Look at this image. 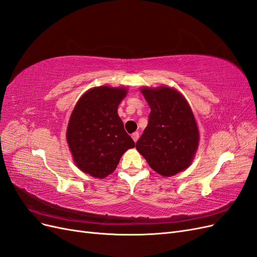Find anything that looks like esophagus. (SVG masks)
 Wrapping results in <instances>:
<instances>
[{
	"label": "esophagus",
	"mask_w": 257,
	"mask_h": 257,
	"mask_svg": "<svg viewBox=\"0 0 257 257\" xmlns=\"http://www.w3.org/2000/svg\"><path fill=\"white\" fill-rule=\"evenodd\" d=\"M132 138H133V141L136 143L138 141V138H139V133H138V132H135V133L132 134Z\"/></svg>",
	"instance_id": "1"
}]
</instances>
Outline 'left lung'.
Instances as JSON below:
<instances>
[{
	"mask_svg": "<svg viewBox=\"0 0 257 257\" xmlns=\"http://www.w3.org/2000/svg\"><path fill=\"white\" fill-rule=\"evenodd\" d=\"M142 93L151 112L136 149L154 172L174 176L188 168L196 153L199 133L195 118L186 99L173 88L144 87Z\"/></svg>",
	"mask_w": 257,
	"mask_h": 257,
	"instance_id": "left-lung-1",
	"label": "left lung"
}]
</instances>
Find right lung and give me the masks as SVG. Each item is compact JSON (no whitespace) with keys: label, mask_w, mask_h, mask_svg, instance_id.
Returning <instances> with one entry per match:
<instances>
[{"label":"right lung","mask_w":257,"mask_h":257,"mask_svg":"<svg viewBox=\"0 0 257 257\" xmlns=\"http://www.w3.org/2000/svg\"><path fill=\"white\" fill-rule=\"evenodd\" d=\"M125 88L102 85L87 91L77 102L68 121L66 139L77 167L92 177L110 175L135 143L118 115Z\"/></svg>","instance_id":"right-lung-1"}]
</instances>
